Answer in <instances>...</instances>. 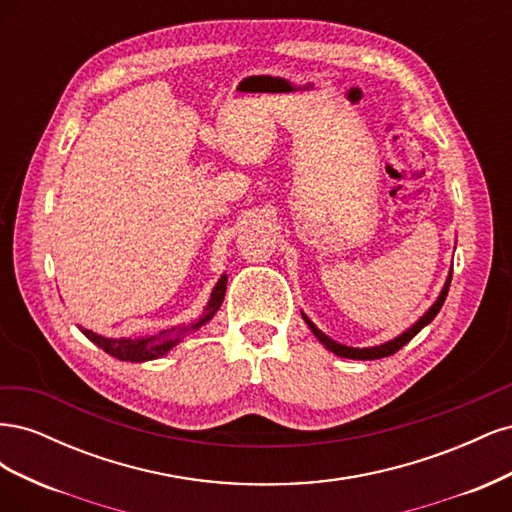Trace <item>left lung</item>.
Returning a JSON list of instances; mask_svg holds the SVG:
<instances>
[{"label":"left lung","instance_id":"8db88e82","mask_svg":"<svg viewBox=\"0 0 512 512\" xmlns=\"http://www.w3.org/2000/svg\"><path fill=\"white\" fill-rule=\"evenodd\" d=\"M451 277L453 275H448V280H446V284H444V288H442V292H440V297H438V301L433 303L431 307H429V312L425 314V316H421V320H416L412 327L406 331V333H401L399 337H395V339H391V342H386V344H380V346H374V348H350V346H342V344H337V342H333L331 337H327L324 335L316 324L309 320L305 314H303V318H305V322L309 324V329L314 331V335L320 339V342L324 344V348L327 350H331V352H335L337 356H346V359H361V361H374V359H382V356H391V354H395L397 350H401L404 348L410 339L421 331L423 327H427V324L438 316V312H440V307L444 305V299H446V294H448V286H451Z\"/></svg>","mask_w":512,"mask_h":512}]
</instances>
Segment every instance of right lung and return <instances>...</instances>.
<instances>
[{"instance_id":"right-lung-1","label":"right lung","mask_w":512,"mask_h":512,"mask_svg":"<svg viewBox=\"0 0 512 512\" xmlns=\"http://www.w3.org/2000/svg\"><path fill=\"white\" fill-rule=\"evenodd\" d=\"M224 292H226V275L220 277V282L215 284L213 292H211V301L205 309V314L200 316L190 327H179V329H170V331H162L160 335L153 337H145V339H130V337H121V339H108V337H100L96 333H91L89 329H81L83 335L87 339H91L96 346H100L106 354L115 356L119 361H130V363H143V361H153L158 356L166 354L170 348H173L179 337L183 333H188L190 329H198L203 327L205 322H209L213 318V314L218 312L222 301H224Z\"/></svg>"}]
</instances>
